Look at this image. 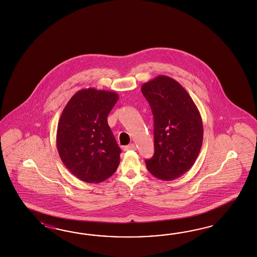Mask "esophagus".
Returning <instances> with one entry per match:
<instances>
[{
  "instance_id": "1",
  "label": "esophagus",
  "mask_w": 257,
  "mask_h": 257,
  "mask_svg": "<svg viewBox=\"0 0 257 257\" xmlns=\"http://www.w3.org/2000/svg\"><path fill=\"white\" fill-rule=\"evenodd\" d=\"M129 150L136 151V150H137V146H136L135 144H130V145H127V146H125L124 151H129Z\"/></svg>"
}]
</instances>
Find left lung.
I'll return each instance as SVG.
<instances>
[{
    "label": "left lung",
    "instance_id": "obj_1",
    "mask_svg": "<svg viewBox=\"0 0 257 257\" xmlns=\"http://www.w3.org/2000/svg\"><path fill=\"white\" fill-rule=\"evenodd\" d=\"M141 91L154 115L155 155L145 160L155 177L171 181L193 165L202 148L201 114L187 90L174 79L159 75Z\"/></svg>",
    "mask_w": 257,
    "mask_h": 257
}]
</instances>
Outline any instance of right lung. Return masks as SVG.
<instances>
[{
	"mask_svg": "<svg viewBox=\"0 0 257 257\" xmlns=\"http://www.w3.org/2000/svg\"><path fill=\"white\" fill-rule=\"evenodd\" d=\"M118 95L96 88L81 89L63 110L56 146L63 164L78 179L100 183L119 165L121 153L107 123Z\"/></svg>",
	"mask_w": 257,
	"mask_h": 257,
	"instance_id": "add662e5",
	"label": "right lung"
}]
</instances>
